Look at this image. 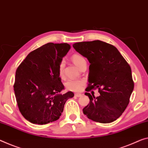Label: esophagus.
Wrapping results in <instances>:
<instances>
[{
  "instance_id": "esophagus-1",
  "label": "esophagus",
  "mask_w": 148,
  "mask_h": 148,
  "mask_svg": "<svg viewBox=\"0 0 148 148\" xmlns=\"http://www.w3.org/2000/svg\"><path fill=\"white\" fill-rule=\"evenodd\" d=\"M82 95L81 94V93H75V96H76V97H81V96Z\"/></svg>"
}]
</instances>
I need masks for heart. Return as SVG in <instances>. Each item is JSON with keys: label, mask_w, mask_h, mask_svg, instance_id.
Segmentation results:
<instances>
[{"label": "heart", "mask_w": 148, "mask_h": 148, "mask_svg": "<svg viewBox=\"0 0 148 148\" xmlns=\"http://www.w3.org/2000/svg\"><path fill=\"white\" fill-rule=\"evenodd\" d=\"M71 59L79 69L84 62H86L85 58L80 55H78V54H74L71 57ZM64 62H60L59 68H58V74H59V76L62 78L64 77ZM82 86L83 82L82 80H79V79H69L64 83V86L66 89L72 91H79L82 89Z\"/></svg>", "instance_id": "obj_1"}]
</instances>
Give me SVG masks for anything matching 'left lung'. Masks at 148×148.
<instances>
[{
    "instance_id": "1",
    "label": "left lung",
    "mask_w": 148,
    "mask_h": 148,
    "mask_svg": "<svg viewBox=\"0 0 148 148\" xmlns=\"http://www.w3.org/2000/svg\"><path fill=\"white\" fill-rule=\"evenodd\" d=\"M72 45L90 63L86 91L98 89L100 93L97 97L85 93L90 103L83 109L84 114L100 123L116 121L127 107L134 90L130 65L115 47L105 42L84 41Z\"/></svg>"
}]
</instances>
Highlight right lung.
<instances>
[{
	"mask_svg": "<svg viewBox=\"0 0 148 148\" xmlns=\"http://www.w3.org/2000/svg\"><path fill=\"white\" fill-rule=\"evenodd\" d=\"M70 49L68 43H47L28 54L16 70V101L30 123L42 125L58 120L66 101L74 97L72 91L58 93L64 88L58 68Z\"/></svg>",
	"mask_w": 148,
	"mask_h": 148,
	"instance_id": "obj_1",
	"label": "right lung"
}]
</instances>
